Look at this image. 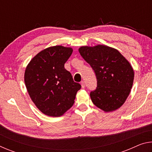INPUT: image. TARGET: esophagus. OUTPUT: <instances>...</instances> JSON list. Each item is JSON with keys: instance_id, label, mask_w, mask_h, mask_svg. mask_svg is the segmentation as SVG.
Wrapping results in <instances>:
<instances>
[{"instance_id": "34e87169", "label": "esophagus", "mask_w": 152, "mask_h": 152, "mask_svg": "<svg viewBox=\"0 0 152 152\" xmlns=\"http://www.w3.org/2000/svg\"><path fill=\"white\" fill-rule=\"evenodd\" d=\"M81 86H82V88H85V86H86V85H85V82H84V81L81 82Z\"/></svg>"}]
</instances>
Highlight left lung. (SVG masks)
I'll return each instance as SVG.
<instances>
[{"mask_svg":"<svg viewBox=\"0 0 152 152\" xmlns=\"http://www.w3.org/2000/svg\"><path fill=\"white\" fill-rule=\"evenodd\" d=\"M79 53L96 74L97 87L90 96L95 106L105 112L124 104L132 88L134 71L116 49L107 45L82 46Z\"/></svg>","mask_w":152,"mask_h":152,"instance_id":"1","label":"left lung"}]
</instances>
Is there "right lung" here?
Masks as SVG:
<instances>
[{
    "label": "right lung",
    "instance_id": "obj_1",
    "mask_svg": "<svg viewBox=\"0 0 152 152\" xmlns=\"http://www.w3.org/2000/svg\"><path fill=\"white\" fill-rule=\"evenodd\" d=\"M72 51L71 48L61 45L48 48L38 53L25 69L28 93L35 106L48 116L64 115L73 106L81 88L64 68Z\"/></svg>",
    "mask_w": 152,
    "mask_h": 152
}]
</instances>
